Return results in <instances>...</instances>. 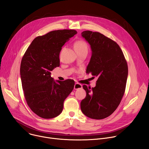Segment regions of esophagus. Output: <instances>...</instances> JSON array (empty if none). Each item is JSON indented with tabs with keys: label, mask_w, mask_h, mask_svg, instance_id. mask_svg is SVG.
<instances>
[{
	"label": "esophagus",
	"mask_w": 149,
	"mask_h": 149,
	"mask_svg": "<svg viewBox=\"0 0 149 149\" xmlns=\"http://www.w3.org/2000/svg\"><path fill=\"white\" fill-rule=\"evenodd\" d=\"M82 88V85H81L80 84L78 83H75L74 85V90H79V89H81Z\"/></svg>",
	"instance_id": "1"
}]
</instances>
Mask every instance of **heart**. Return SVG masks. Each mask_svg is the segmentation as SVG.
<instances>
[{
    "label": "heart",
    "mask_w": 149,
    "mask_h": 149,
    "mask_svg": "<svg viewBox=\"0 0 149 149\" xmlns=\"http://www.w3.org/2000/svg\"><path fill=\"white\" fill-rule=\"evenodd\" d=\"M74 48L75 51H81V50H87L88 46L86 42L82 40H79L77 41L74 44Z\"/></svg>",
    "instance_id": "b5f03b06"
}]
</instances>
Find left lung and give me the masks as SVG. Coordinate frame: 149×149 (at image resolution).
<instances>
[{
    "mask_svg": "<svg viewBox=\"0 0 149 149\" xmlns=\"http://www.w3.org/2000/svg\"><path fill=\"white\" fill-rule=\"evenodd\" d=\"M91 49L86 73L98 77L96 86H83L87 95L81 102V110L87 117L101 120L110 116L124 95L128 67L123 53L116 42L104 35L90 31L81 33Z\"/></svg>",
    "mask_w": 149,
    "mask_h": 149,
    "instance_id": "8db88e82",
    "label": "left lung"
}]
</instances>
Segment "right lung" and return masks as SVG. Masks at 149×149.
Returning a JSON list of instances; mask_svg holds the SVG:
<instances>
[{
    "label": "right lung",
    "instance_id": "obj_1",
    "mask_svg": "<svg viewBox=\"0 0 149 149\" xmlns=\"http://www.w3.org/2000/svg\"><path fill=\"white\" fill-rule=\"evenodd\" d=\"M77 33L75 30L63 29L38 36L22 58L20 73L25 98L32 111L41 118L59 116L74 89L73 80L55 81L51 71L59 66L62 46Z\"/></svg>",
    "mask_w": 149,
    "mask_h": 149
}]
</instances>
